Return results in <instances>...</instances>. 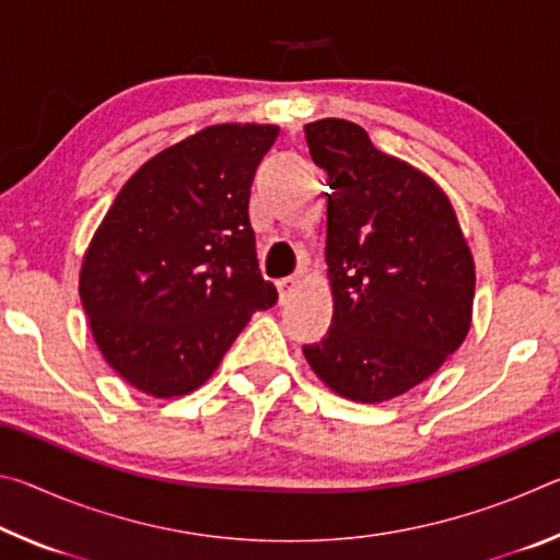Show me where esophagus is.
Listing matches in <instances>:
<instances>
[{
    "label": "esophagus",
    "mask_w": 560,
    "mask_h": 560,
    "mask_svg": "<svg viewBox=\"0 0 560 560\" xmlns=\"http://www.w3.org/2000/svg\"><path fill=\"white\" fill-rule=\"evenodd\" d=\"M296 279L287 277V279H279L277 281V289H279V303H289L293 293H296Z\"/></svg>",
    "instance_id": "34e87169"
}]
</instances>
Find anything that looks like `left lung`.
Instances as JSON below:
<instances>
[{
  "label": "left lung",
  "instance_id": "8db88e82",
  "mask_svg": "<svg viewBox=\"0 0 560 560\" xmlns=\"http://www.w3.org/2000/svg\"><path fill=\"white\" fill-rule=\"evenodd\" d=\"M308 153L328 175L326 261L334 318L303 346L330 390L383 402L420 385L471 324L474 261L447 195L377 150L350 120L308 122Z\"/></svg>",
  "mask_w": 560,
  "mask_h": 560
}]
</instances>
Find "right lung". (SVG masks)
<instances>
[{
  "instance_id": "right-lung-1",
  "label": "right lung",
  "mask_w": 560,
  "mask_h": 560,
  "mask_svg": "<svg viewBox=\"0 0 560 560\" xmlns=\"http://www.w3.org/2000/svg\"><path fill=\"white\" fill-rule=\"evenodd\" d=\"M277 136V126L226 122L163 150L93 234L83 311L103 358L138 390L200 387L254 311L277 303L249 222L254 175Z\"/></svg>"
}]
</instances>
